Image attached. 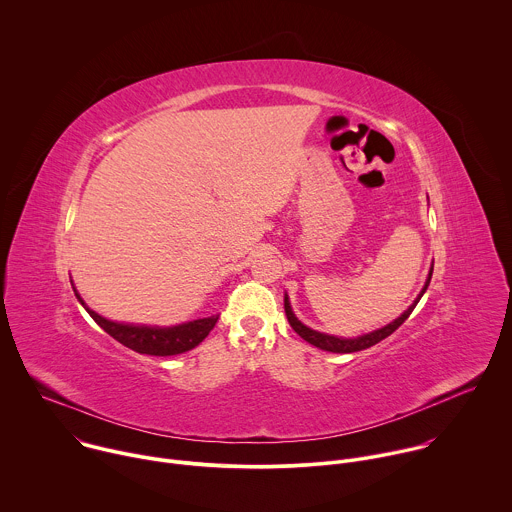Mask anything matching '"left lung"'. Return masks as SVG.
<instances>
[{
	"label": "left lung",
	"mask_w": 512,
	"mask_h": 512,
	"mask_svg": "<svg viewBox=\"0 0 512 512\" xmlns=\"http://www.w3.org/2000/svg\"><path fill=\"white\" fill-rule=\"evenodd\" d=\"M431 276H433V268L429 270V276H427V280H425V286L421 288V292H419V296L413 300V304L399 316V318H395L393 322H389L387 326H383V328H379V330H373V332H369V334H363V336H357V338H338V336H328V334H322V332H316V330H312V328H308L306 324H302L298 318H296V314L292 312V306H290V298H288V294H284V310H286V316H288V322H290V326L294 328V332L300 336V338H304V340L308 341V343H312V345H316V347H320V349H324V351H332V353H353V351H361V349H367V347H371V345H375V343H379L381 340H385L387 336H391L409 316H411V312H413V308L417 306V302L423 298V294H425V290L429 288V282H431Z\"/></svg>",
	"instance_id": "left-lung-1"
}]
</instances>
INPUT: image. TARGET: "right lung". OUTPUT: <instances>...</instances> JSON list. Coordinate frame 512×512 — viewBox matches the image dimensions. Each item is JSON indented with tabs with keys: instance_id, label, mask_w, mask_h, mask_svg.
<instances>
[{
	"instance_id": "add662e5",
	"label": "right lung",
	"mask_w": 512,
	"mask_h": 512,
	"mask_svg": "<svg viewBox=\"0 0 512 512\" xmlns=\"http://www.w3.org/2000/svg\"><path fill=\"white\" fill-rule=\"evenodd\" d=\"M73 284V282H71ZM77 300L81 306L87 310V314L115 340L137 353H147V355H178L184 353L192 347H196L200 341L204 340L210 330L216 326L218 316L210 318H200L192 322H184L178 326H139V324H125V322H113L97 312H93L85 300L79 296V292L73 288Z\"/></svg>"
}]
</instances>
